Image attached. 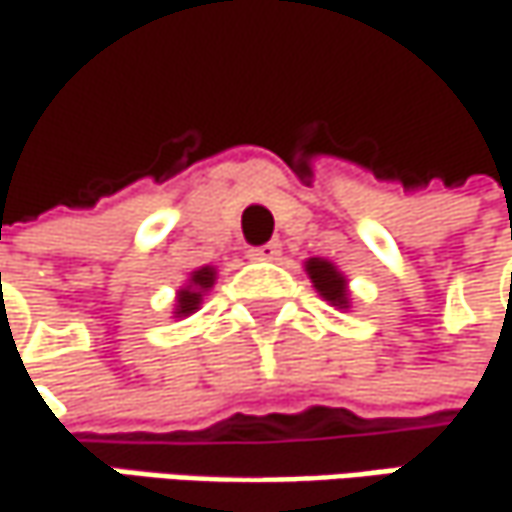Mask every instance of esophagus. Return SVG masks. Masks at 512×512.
Here are the masks:
<instances>
[{"mask_svg": "<svg viewBox=\"0 0 512 512\" xmlns=\"http://www.w3.org/2000/svg\"><path fill=\"white\" fill-rule=\"evenodd\" d=\"M278 255H281V243H278V240L249 249V257H252V260H278Z\"/></svg>", "mask_w": 512, "mask_h": 512, "instance_id": "esophagus-1", "label": "esophagus"}]
</instances>
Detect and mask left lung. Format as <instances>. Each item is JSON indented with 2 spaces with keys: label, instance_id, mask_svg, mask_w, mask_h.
<instances>
[{
  "label": "left lung",
  "instance_id": "1",
  "mask_svg": "<svg viewBox=\"0 0 512 512\" xmlns=\"http://www.w3.org/2000/svg\"><path fill=\"white\" fill-rule=\"evenodd\" d=\"M307 275H310V281H313V287L322 293V299L331 304H340V307H346V278L334 269V263H328V260H319V257H313V260H307Z\"/></svg>",
  "mask_w": 512,
  "mask_h": 512
}]
</instances>
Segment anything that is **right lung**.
<instances>
[{"instance_id":"right-lung-1","label":"right lung","mask_w":512,"mask_h":512,"mask_svg":"<svg viewBox=\"0 0 512 512\" xmlns=\"http://www.w3.org/2000/svg\"><path fill=\"white\" fill-rule=\"evenodd\" d=\"M213 278H216V272L205 266V269H199V272H193V278H190V287L187 290H181L178 293V316H187V313H193L199 302H202V290H208L210 284H213Z\"/></svg>"}]
</instances>
